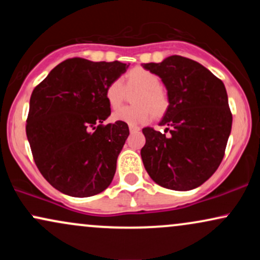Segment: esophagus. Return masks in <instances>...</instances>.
I'll return each instance as SVG.
<instances>
[{"instance_id": "obj_1", "label": "esophagus", "mask_w": 260, "mask_h": 260, "mask_svg": "<svg viewBox=\"0 0 260 260\" xmlns=\"http://www.w3.org/2000/svg\"><path fill=\"white\" fill-rule=\"evenodd\" d=\"M140 131L139 127H136V126H129V132L131 133H134V132H138Z\"/></svg>"}]
</instances>
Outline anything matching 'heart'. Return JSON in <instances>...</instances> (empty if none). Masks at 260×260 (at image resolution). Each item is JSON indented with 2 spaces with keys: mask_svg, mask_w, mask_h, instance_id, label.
Listing matches in <instances>:
<instances>
[{
  "mask_svg": "<svg viewBox=\"0 0 260 260\" xmlns=\"http://www.w3.org/2000/svg\"><path fill=\"white\" fill-rule=\"evenodd\" d=\"M127 85L142 89L137 96L138 106L122 107L113 112L112 118L121 121L129 126H142L153 120L154 108L157 113L164 112L168 107V96L161 90V80L156 74L143 68H134L127 74ZM106 100L112 109L120 106L123 98V84L120 79L113 80L106 88ZM150 105L153 107L148 106Z\"/></svg>",
  "mask_w": 260,
  "mask_h": 260,
  "instance_id": "obj_1",
  "label": "heart"
}]
</instances>
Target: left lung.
Instances as JSON below:
<instances>
[{
  "instance_id": "left-lung-1",
  "label": "left lung",
  "mask_w": 260,
  "mask_h": 260,
  "mask_svg": "<svg viewBox=\"0 0 260 260\" xmlns=\"http://www.w3.org/2000/svg\"><path fill=\"white\" fill-rule=\"evenodd\" d=\"M160 77L169 106L159 126L143 128V164L155 183L174 190L202 186L219 168L231 133L232 115L225 85L193 59L170 56L143 63Z\"/></svg>"
}]
</instances>
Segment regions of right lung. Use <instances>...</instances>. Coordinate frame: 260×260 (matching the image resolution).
Returning <instances> with one entry per match:
<instances>
[{
	"mask_svg": "<svg viewBox=\"0 0 260 260\" xmlns=\"http://www.w3.org/2000/svg\"><path fill=\"white\" fill-rule=\"evenodd\" d=\"M129 64L66 59L32 90L26 137L45 180L63 194L84 198L105 190L129 136L128 124L104 126L111 115L106 88Z\"/></svg>",
	"mask_w": 260,
	"mask_h": 260,
	"instance_id": "right-lung-1",
	"label": "right lung"
}]
</instances>
